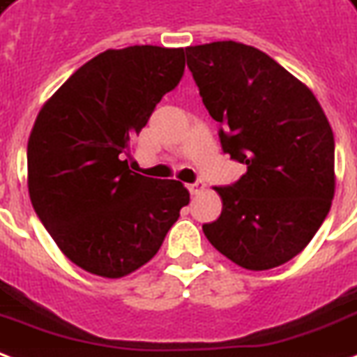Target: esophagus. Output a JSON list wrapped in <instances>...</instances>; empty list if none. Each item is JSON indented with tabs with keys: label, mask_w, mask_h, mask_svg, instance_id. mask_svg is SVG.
<instances>
[{
	"label": "esophagus",
	"mask_w": 357,
	"mask_h": 357,
	"mask_svg": "<svg viewBox=\"0 0 357 357\" xmlns=\"http://www.w3.org/2000/svg\"><path fill=\"white\" fill-rule=\"evenodd\" d=\"M187 189H189V192H191V195H199V192L204 191V185L197 181V183H189V185H187Z\"/></svg>",
	"instance_id": "obj_1"
}]
</instances>
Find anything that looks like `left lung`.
<instances>
[{
  "instance_id": "1",
  "label": "left lung",
  "mask_w": 357,
  "mask_h": 357,
  "mask_svg": "<svg viewBox=\"0 0 357 357\" xmlns=\"http://www.w3.org/2000/svg\"><path fill=\"white\" fill-rule=\"evenodd\" d=\"M187 66L223 151L248 166L213 187L223 208L202 225L210 244L248 271H268L306 248L335 195V138L312 91L255 47H187Z\"/></svg>"
}]
</instances>
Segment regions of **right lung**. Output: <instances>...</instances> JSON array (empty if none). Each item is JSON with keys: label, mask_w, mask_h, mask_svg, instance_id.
I'll return each mask as SVG.
<instances>
[{"label": "right lung", "mask_w": 357, "mask_h": 357, "mask_svg": "<svg viewBox=\"0 0 357 357\" xmlns=\"http://www.w3.org/2000/svg\"><path fill=\"white\" fill-rule=\"evenodd\" d=\"M183 70V49H109L81 66L33 123L31 206L60 252L86 273L123 278L138 271L189 204L181 181L145 178L126 160L132 138Z\"/></svg>", "instance_id": "1"}]
</instances>
